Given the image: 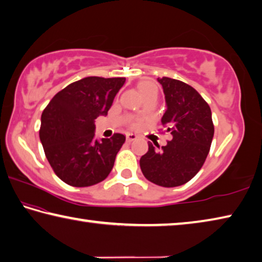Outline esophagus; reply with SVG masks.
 Here are the masks:
<instances>
[{"label":"esophagus","mask_w":262,"mask_h":262,"mask_svg":"<svg viewBox=\"0 0 262 262\" xmlns=\"http://www.w3.org/2000/svg\"><path fill=\"white\" fill-rule=\"evenodd\" d=\"M137 139V136L135 134H127L126 135V141L127 143H131V141H134Z\"/></svg>","instance_id":"1"}]
</instances>
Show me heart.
<instances>
[{
  "label": "heart",
  "instance_id": "b5f03b06",
  "mask_svg": "<svg viewBox=\"0 0 262 262\" xmlns=\"http://www.w3.org/2000/svg\"><path fill=\"white\" fill-rule=\"evenodd\" d=\"M138 90L143 98H145V96H147V95H150V94L158 95V87L153 81H150V80H144V81L139 82Z\"/></svg>",
  "mask_w": 262,
  "mask_h": 262
}]
</instances>
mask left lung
<instances>
[{"instance_id": "obj_1", "label": "left lung", "mask_w": 262, "mask_h": 262, "mask_svg": "<svg viewBox=\"0 0 262 262\" xmlns=\"http://www.w3.org/2000/svg\"><path fill=\"white\" fill-rule=\"evenodd\" d=\"M162 85L167 110L162 125L172 135L161 149L148 143L140 159V169L149 182L163 187L185 184L207 158L214 136L212 112L193 87L172 78H158ZM160 148L159 144H155Z\"/></svg>"}]
</instances>
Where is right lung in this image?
Here are the masks:
<instances>
[{
    "label": "right lung",
    "instance_id": "obj_1",
    "mask_svg": "<svg viewBox=\"0 0 262 262\" xmlns=\"http://www.w3.org/2000/svg\"><path fill=\"white\" fill-rule=\"evenodd\" d=\"M125 78L86 77L50 100L41 115V144L50 167L67 184L86 187L107 178L125 141L121 134L95 137V119L105 116Z\"/></svg>",
    "mask_w": 262,
    "mask_h": 262
}]
</instances>
